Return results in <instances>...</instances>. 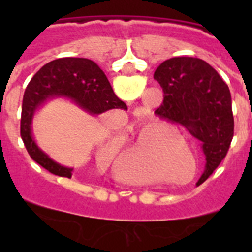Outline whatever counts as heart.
Listing matches in <instances>:
<instances>
[{
	"instance_id": "1",
	"label": "heart",
	"mask_w": 252,
	"mask_h": 252,
	"mask_svg": "<svg viewBox=\"0 0 252 252\" xmlns=\"http://www.w3.org/2000/svg\"><path fill=\"white\" fill-rule=\"evenodd\" d=\"M180 139H182V135L174 126H170V125H142L137 130L132 148L126 155H124L122 161L135 165L141 159L142 154L145 153L146 149L150 148L153 142L177 141Z\"/></svg>"
}]
</instances>
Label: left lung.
<instances>
[{
    "label": "left lung",
    "instance_id": "1",
    "mask_svg": "<svg viewBox=\"0 0 252 252\" xmlns=\"http://www.w3.org/2000/svg\"><path fill=\"white\" fill-rule=\"evenodd\" d=\"M164 91L155 113L186 127L201 141L206 165L197 186L212 175L233 137L232 99L228 86L204 60L179 57L162 62L154 73Z\"/></svg>",
    "mask_w": 252,
    "mask_h": 252
}]
</instances>
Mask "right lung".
<instances>
[{
	"label": "right lung",
	"instance_id": "1",
	"mask_svg": "<svg viewBox=\"0 0 252 252\" xmlns=\"http://www.w3.org/2000/svg\"><path fill=\"white\" fill-rule=\"evenodd\" d=\"M66 98L92 116L110 110H127L94 62L86 58H62L45 64L31 78L22 101L21 137L32 160L59 177L72 178L73 168L60 165L39 148L32 136L36 111L50 99Z\"/></svg>",
	"mask_w": 252,
	"mask_h": 252
}]
</instances>
